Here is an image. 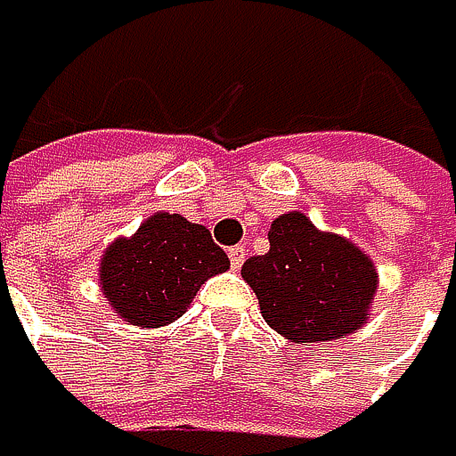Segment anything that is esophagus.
<instances>
[{
  "mask_svg": "<svg viewBox=\"0 0 456 456\" xmlns=\"http://www.w3.org/2000/svg\"><path fill=\"white\" fill-rule=\"evenodd\" d=\"M244 258H247V249H244V247H232V249H230V264H232V269H240Z\"/></svg>",
  "mask_w": 456,
  "mask_h": 456,
  "instance_id": "esophagus-1",
  "label": "esophagus"
}]
</instances>
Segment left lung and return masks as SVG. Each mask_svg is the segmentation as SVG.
Listing matches in <instances>:
<instances>
[{"label":"left lung","mask_w":456,"mask_h":456,"mask_svg":"<svg viewBox=\"0 0 456 456\" xmlns=\"http://www.w3.org/2000/svg\"><path fill=\"white\" fill-rule=\"evenodd\" d=\"M240 275L258 295L264 321L295 343L338 340L366 323L378 273L346 238L321 232L304 212L278 216L269 252L252 255Z\"/></svg>","instance_id":"left-lung-1"}]
</instances>
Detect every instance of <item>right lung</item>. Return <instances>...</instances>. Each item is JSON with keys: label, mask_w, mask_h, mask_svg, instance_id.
Returning <instances> with one entry per match:
<instances>
[{"label": "right lung", "mask_w": 456, "mask_h": 456, "mask_svg": "<svg viewBox=\"0 0 456 456\" xmlns=\"http://www.w3.org/2000/svg\"><path fill=\"white\" fill-rule=\"evenodd\" d=\"M230 269L226 252L201 224L159 212L102 258V292L133 326H167L192 304L201 283Z\"/></svg>", "instance_id": "obj_1"}]
</instances>
